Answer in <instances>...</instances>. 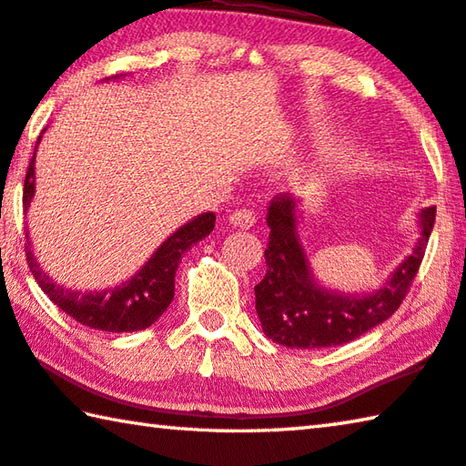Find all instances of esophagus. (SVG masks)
Masks as SVG:
<instances>
[{
    "label": "esophagus",
    "mask_w": 466,
    "mask_h": 466,
    "mask_svg": "<svg viewBox=\"0 0 466 466\" xmlns=\"http://www.w3.org/2000/svg\"><path fill=\"white\" fill-rule=\"evenodd\" d=\"M255 222H257L255 214H252L250 209H238L230 216V224L236 228H242V230H250V228L255 226Z\"/></svg>",
    "instance_id": "obj_1"
}]
</instances>
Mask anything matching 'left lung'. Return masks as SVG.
<instances>
[{
	"label": "left lung",
	"mask_w": 466,
	"mask_h": 466,
	"mask_svg": "<svg viewBox=\"0 0 466 466\" xmlns=\"http://www.w3.org/2000/svg\"><path fill=\"white\" fill-rule=\"evenodd\" d=\"M302 201L281 195L267 211L271 228L265 248L267 273L255 286L257 314L271 341L296 350H319L350 343L390 319L420 271L436 208L417 216L413 252L390 271L380 286L366 291H341L317 279L299 236Z\"/></svg>",
	"instance_id": "8db88e82"
}]
</instances>
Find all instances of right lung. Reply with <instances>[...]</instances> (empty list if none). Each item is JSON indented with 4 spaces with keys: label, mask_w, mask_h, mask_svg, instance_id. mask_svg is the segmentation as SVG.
<instances>
[{
    "label": "right lung",
    "mask_w": 466,
    "mask_h": 466,
    "mask_svg": "<svg viewBox=\"0 0 466 466\" xmlns=\"http://www.w3.org/2000/svg\"><path fill=\"white\" fill-rule=\"evenodd\" d=\"M121 76L106 77L108 80H119ZM46 129H43L45 133ZM43 133L36 139L33 160L28 164L26 180H25V214L30 208L36 193V149L41 144ZM216 226L214 211L195 216L183 224L178 230L172 232L160 247H157L152 257L139 267V269L125 279L119 286L105 288V289H76L67 288L63 283L55 281L51 275H46L43 265L33 250V242L26 230V261L35 279L46 296L51 298L53 304L76 319L80 325L106 330V333H133V330L147 329L149 325L162 317L164 310L168 309L172 298H175V275L178 269L180 258L185 252L193 247L195 242L203 240L209 236Z\"/></svg>",
    "instance_id": "1"
}]
</instances>
